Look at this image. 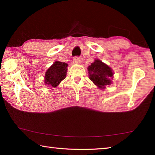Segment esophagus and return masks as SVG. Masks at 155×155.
<instances>
[{
    "instance_id": "obj_1",
    "label": "esophagus",
    "mask_w": 155,
    "mask_h": 155,
    "mask_svg": "<svg viewBox=\"0 0 155 155\" xmlns=\"http://www.w3.org/2000/svg\"><path fill=\"white\" fill-rule=\"evenodd\" d=\"M73 63H74V64H79L81 63V60L78 57H74V58L73 59Z\"/></svg>"
}]
</instances>
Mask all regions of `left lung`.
I'll return each mask as SVG.
<instances>
[{
    "instance_id": "1",
    "label": "left lung",
    "mask_w": 155,
    "mask_h": 155,
    "mask_svg": "<svg viewBox=\"0 0 155 155\" xmlns=\"http://www.w3.org/2000/svg\"><path fill=\"white\" fill-rule=\"evenodd\" d=\"M87 70L89 78L98 88L104 90L107 85L112 84L114 74L113 70L100 59H94L88 66Z\"/></svg>"
}]
</instances>
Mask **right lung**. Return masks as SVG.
<instances>
[{
    "label": "right lung",
    "mask_w": 155,
    "mask_h": 155,
    "mask_svg": "<svg viewBox=\"0 0 155 155\" xmlns=\"http://www.w3.org/2000/svg\"><path fill=\"white\" fill-rule=\"evenodd\" d=\"M68 64L59 61H54L46 70L44 76V84L48 87H56L66 77Z\"/></svg>",
    "instance_id": "obj_1"
}]
</instances>
